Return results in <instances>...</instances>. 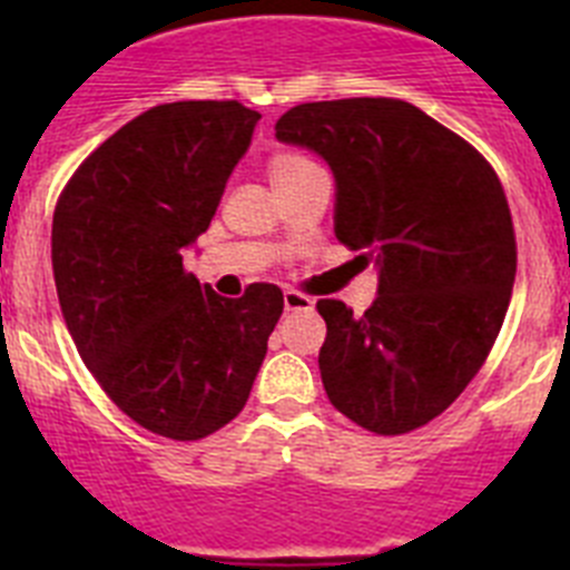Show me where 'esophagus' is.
<instances>
[{"label": "esophagus", "mask_w": 570, "mask_h": 570, "mask_svg": "<svg viewBox=\"0 0 570 570\" xmlns=\"http://www.w3.org/2000/svg\"><path fill=\"white\" fill-rule=\"evenodd\" d=\"M282 299H285V311H311L314 308V299H311L308 294H302V291H294V288L285 291V294H282Z\"/></svg>", "instance_id": "34e87169"}]
</instances>
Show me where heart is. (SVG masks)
<instances>
[{
  "label": "heart",
  "instance_id": "b5f03b06",
  "mask_svg": "<svg viewBox=\"0 0 570 570\" xmlns=\"http://www.w3.org/2000/svg\"><path fill=\"white\" fill-rule=\"evenodd\" d=\"M308 165H314V163H311V159H305V156L291 154V150H276V154L268 159L271 183L274 185L285 183V179H291V176L299 174L302 168H308Z\"/></svg>",
  "mask_w": 570,
  "mask_h": 570
}]
</instances>
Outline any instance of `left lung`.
Instances as JSON below:
<instances>
[{
  "label": "left lung",
  "instance_id": "left-lung-1",
  "mask_svg": "<svg viewBox=\"0 0 570 570\" xmlns=\"http://www.w3.org/2000/svg\"><path fill=\"white\" fill-rule=\"evenodd\" d=\"M276 139L331 165L336 239L380 268L362 316L340 299L316 302L331 405L380 436L428 425L485 365L511 302L517 236L500 176L402 99L296 105Z\"/></svg>",
  "mask_w": 570,
  "mask_h": 570
}]
</instances>
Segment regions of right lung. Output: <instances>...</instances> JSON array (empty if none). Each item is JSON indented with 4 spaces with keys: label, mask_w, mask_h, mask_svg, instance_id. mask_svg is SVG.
<instances>
[{
    "label": "right lung",
    "mask_w": 570,
    "mask_h": 570,
    "mask_svg": "<svg viewBox=\"0 0 570 570\" xmlns=\"http://www.w3.org/2000/svg\"><path fill=\"white\" fill-rule=\"evenodd\" d=\"M256 122L236 99L156 105L73 170L53 210L73 345L110 402L168 440H203L239 414L285 305L271 282L225 299L183 265Z\"/></svg>",
    "instance_id": "add662e5"
}]
</instances>
